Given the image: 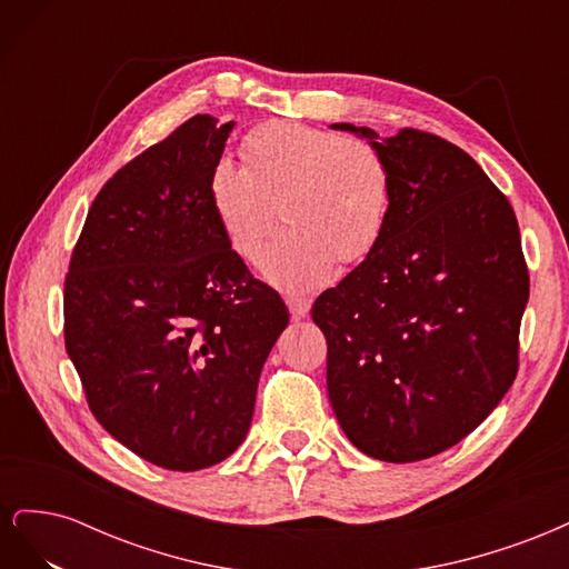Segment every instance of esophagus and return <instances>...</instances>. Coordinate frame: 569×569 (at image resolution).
Instances as JSON below:
<instances>
[{"instance_id": "1", "label": "esophagus", "mask_w": 569, "mask_h": 569, "mask_svg": "<svg viewBox=\"0 0 569 569\" xmlns=\"http://www.w3.org/2000/svg\"><path fill=\"white\" fill-rule=\"evenodd\" d=\"M311 299H303V297H287V308L289 313L295 320H301L308 316V311H311Z\"/></svg>"}]
</instances>
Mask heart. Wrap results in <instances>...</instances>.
<instances>
[{
	"label": "heart",
	"instance_id": "1",
	"mask_svg": "<svg viewBox=\"0 0 569 569\" xmlns=\"http://www.w3.org/2000/svg\"><path fill=\"white\" fill-rule=\"evenodd\" d=\"M244 163L220 157L209 173V203L228 247L256 263L280 203L284 230L266 251L263 274L303 295L325 287L335 263L363 261L380 244L391 209L385 153L356 137L270 120L242 142Z\"/></svg>",
	"mask_w": 569,
	"mask_h": 569
}]
</instances>
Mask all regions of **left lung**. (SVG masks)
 <instances>
[{"instance_id":"8db88e82","label":"left lung","mask_w":569,"mask_h":569,"mask_svg":"<svg viewBox=\"0 0 569 569\" xmlns=\"http://www.w3.org/2000/svg\"><path fill=\"white\" fill-rule=\"evenodd\" d=\"M391 209L380 244L313 303L327 393L370 458L412 462L485 422L518 375L529 272L518 218L479 163L437 134L382 140Z\"/></svg>"}]
</instances>
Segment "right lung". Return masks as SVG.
<instances>
[{
    "label": "right lung",
    "mask_w": 569,
    "mask_h": 569,
    "mask_svg": "<svg viewBox=\"0 0 569 569\" xmlns=\"http://www.w3.org/2000/svg\"><path fill=\"white\" fill-rule=\"evenodd\" d=\"M234 128L201 113L101 187L63 287V337L97 422L140 458L194 472L244 441L289 322L222 237L209 173Z\"/></svg>",
    "instance_id": "add662e5"
}]
</instances>
